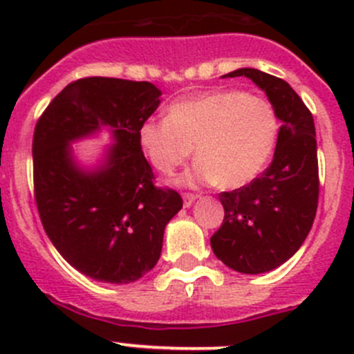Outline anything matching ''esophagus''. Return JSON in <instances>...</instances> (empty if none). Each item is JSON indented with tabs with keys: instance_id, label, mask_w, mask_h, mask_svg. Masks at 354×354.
Wrapping results in <instances>:
<instances>
[{
	"instance_id": "34e87169",
	"label": "esophagus",
	"mask_w": 354,
	"mask_h": 354,
	"mask_svg": "<svg viewBox=\"0 0 354 354\" xmlns=\"http://www.w3.org/2000/svg\"><path fill=\"white\" fill-rule=\"evenodd\" d=\"M195 200H197V195H192V194H185L183 195V205L187 207H192L195 203Z\"/></svg>"
}]
</instances>
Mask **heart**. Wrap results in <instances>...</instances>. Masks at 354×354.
Instances as JSON below:
<instances>
[{
  "label": "heart",
  "mask_w": 354,
  "mask_h": 354,
  "mask_svg": "<svg viewBox=\"0 0 354 354\" xmlns=\"http://www.w3.org/2000/svg\"><path fill=\"white\" fill-rule=\"evenodd\" d=\"M279 120L272 104L234 88L209 91L173 102L166 120L138 128V145L160 174H173L188 157L197 162L176 185L216 183L224 190L255 180L276 149Z\"/></svg>",
  "instance_id": "heart-1"
}]
</instances>
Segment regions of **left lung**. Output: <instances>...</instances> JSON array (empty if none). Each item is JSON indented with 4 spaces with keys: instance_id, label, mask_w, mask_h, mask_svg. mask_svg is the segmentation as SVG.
<instances>
[{
    "instance_id": "1",
    "label": "left lung",
    "mask_w": 354,
    "mask_h": 354,
    "mask_svg": "<svg viewBox=\"0 0 354 354\" xmlns=\"http://www.w3.org/2000/svg\"><path fill=\"white\" fill-rule=\"evenodd\" d=\"M234 77L266 92L281 128L270 166L246 187L219 195L224 221L210 246L230 269L263 274L291 259L312 230L319 202L315 124L288 82L255 68L223 75Z\"/></svg>"
}]
</instances>
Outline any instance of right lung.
Here are the masks:
<instances>
[{"label":"right lung","instance_id":"1","mask_svg":"<svg viewBox=\"0 0 354 354\" xmlns=\"http://www.w3.org/2000/svg\"><path fill=\"white\" fill-rule=\"evenodd\" d=\"M151 82L88 77L66 85L39 118L32 142L35 203L63 259L99 283L128 284L154 269L166 224L183 200L156 188L138 128L159 108ZM110 131L91 167L71 144Z\"/></svg>","mask_w":354,"mask_h":354}]
</instances>
